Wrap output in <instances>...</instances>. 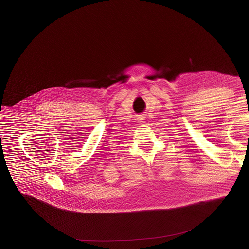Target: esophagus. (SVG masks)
<instances>
[{
  "instance_id": "obj_1",
  "label": "esophagus",
  "mask_w": 249,
  "mask_h": 249,
  "mask_svg": "<svg viewBox=\"0 0 249 249\" xmlns=\"http://www.w3.org/2000/svg\"><path fill=\"white\" fill-rule=\"evenodd\" d=\"M138 119H139V121H140V122H142L143 120H144V116H143V115H140V117L138 118Z\"/></svg>"
}]
</instances>
